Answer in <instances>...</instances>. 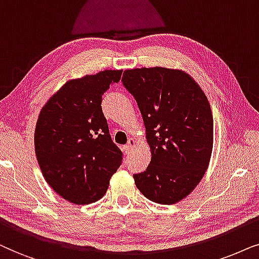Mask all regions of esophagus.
Segmentation results:
<instances>
[{
  "label": "esophagus",
  "instance_id": "34e87169",
  "mask_svg": "<svg viewBox=\"0 0 259 259\" xmlns=\"http://www.w3.org/2000/svg\"><path fill=\"white\" fill-rule=\"evenodd\" d=\"M136 146V141L134 139H130L127 141V143L125 144V147H124V151H125V154H129L130 151L133 150V148Z\"/></svg>",
  "mask_w": 259,
  "mask_h": 259
}]
</instances>
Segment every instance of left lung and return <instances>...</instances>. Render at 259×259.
Returning <instances> with one entry per match:
<instances>
[{"label": "left lung", "instance_id": "left-lung-1", "mask_svg": "<svg viewBox=\"0 0 259 259\" xmlns=\"http://www.w3.org/2000/svg\"><path fill=\"white\" fill-rule=\"evenodd\" d=\"M122 84L142 113L151 161L134 174L151 201L171 205L186 198L207 169L213 148L209 103L188 74L164 67L124 71Z\"/></svg>", "mask_w": 259, "mask_h": 259}]
</instances>
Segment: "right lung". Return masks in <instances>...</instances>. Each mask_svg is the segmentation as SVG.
Segmentation results:
<instances>
[{"label":"right lung","instance_id":"obj_1","mask_svg":"<svg viewBox=\"0 0 259 259\" xmlns=\"http://www.w3.org/2000/svg\"><path fill=\"white\" fill-rule=\"evenodd\" d=\"M122 71L70 80L46 103L35 127V154L47 184L77 205L103 198L123 153L112 142L102 110L104 92Z\"/></svg>","mask_w":259,"mask_h":259}]
</instances>
